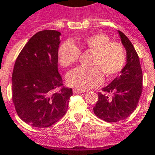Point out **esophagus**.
I'll use <instances>...</instances> for the list:
<instances>
[{
    "label": "esophagus",
    "mask_w": 155,
    "mask_h": 155,
    "mask_svg": "<svg viewBox=\"0 0 155 155\" xmlns=\"http://www.w3.org/2000/svg\"><path fill=\"white\" fill-rule=\"evenodd\" d=\"M84 92H85L84 90L77 89V88H74V89H73V93H84Z\"/></svg>",
    "instance_id": "obj_1"
}]
</instances>
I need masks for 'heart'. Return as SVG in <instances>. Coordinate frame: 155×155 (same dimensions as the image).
Wrapping results in <instances>:
<instances>
[{"label":"heart","mask_w":155,"mask_h":155,"mask_svg":"<svg viewBox=\"0 0 155 155\" xmlns=\"http://www.w3.org/2000/svg\"><path fill=\"white\" fill-rule=\"evenodd\" d=\"M80 51L92 52L89 64L91 68L78 67L67 76L69 86L77 89L87 90L100 85L103 73L110 78L121 72L126 62L124 48L120 43L110 41L103 33L91 35L78 44L64 41L58 48V60L62 67L74 64L80 56Z\"/></svg>","instance_id":"heart-1"}]
</instances>
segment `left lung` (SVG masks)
I'll return each instance as SVG.
<instances>
[{"mask_svg": "<svg viewBox=\"0 0 155 155\" xmlns=\"http://www.w3.org/2000/svg\"><path fill=\"white\" fill-rule=\"evenodd\" d=\"M122 44L126 49L127 63L121 75L98 93L93 107L97 117L108 123L127 118L135 110L143 90V73L139 56L128 37L118 31Z\"/></svg>", "mask_w": 155, "mask_h": 155, "instance_id": "left-lung-1", "label": "left lung"}]
</instances>
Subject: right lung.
Wrapping results in <instances>:
<instances>
[{"mask_svg": "<svg viewBox=\"0 0 155 155\" xmlns=\"http://www.w3.org/2000/svg\"><path fill=\"white\" fill-rule=\"evenodd\" d=\"M61 33L38 31L16 58L12 78V101L20 118L36 128H47L66 114L72 88L62 87L58 69Z\"/></svg>", "mask_w": 155, "mask_h": 155, "instance_id": "add662e5", "label": "right lung"}]
</instances>
